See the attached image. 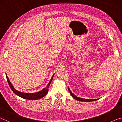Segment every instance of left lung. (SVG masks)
Instances as JSON below:
<instances>
[{"label": "left lung", "instance_id": "obj_1", "mask_svg": "<svg viewBox=\"0 0 122 122\" xmlns=\"http://www.w3.org/2000/svg\"><path fill=\"white\" fill-rule=\"evenodd\" d=\"M68 90H69L70 94H71V96L73 97L74 99H75V100H76L77 101H81V102H92V101H95L97 100V99H95V100H89V99H84V98L78 97L76 96L75 95H74L73 93H72V92H71V90L69 89V88H68Z\"/></svg>", "mask_w": 122, "mask_h": 122}]
</instances>
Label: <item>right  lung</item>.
<instances>
[{
  "label": "right lung",
  "instance_id": "right-lung-1",
  "mask_svg": "<svg viewBox=\"0 0 122 122\" xmlns=\"http://www.w3.org/2000/svg\"><path fill=\"white\" fill-rule=\"evenodd\" d=\"M6 75L7 80L8 83H9L10 87L11 89V90L13 91L14 93L16 94V95L19 96V97H21L22 98L26 99V100H39V99L42 98L43 97H44L45 95H46V94H47V92H48L49 86H50V84L51 83V81H52L53 76H54V75H53L52 77H51V78L50 80V81H49V82L48 84V85L44 89H43L42 90H41V91H40V92H36V93H24V92H18V91L15 90V89L14 88L13 86H12V84L11 83V82L10 81L9 78L7 77L6 74Z\"/></svg>",
  "mask_w": 122,
  "mask_h": 122
}]
</instances>
